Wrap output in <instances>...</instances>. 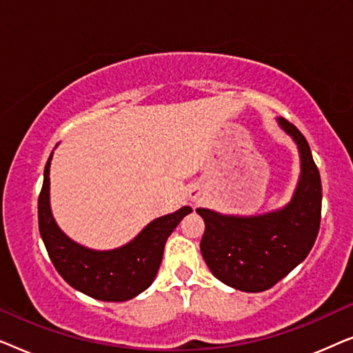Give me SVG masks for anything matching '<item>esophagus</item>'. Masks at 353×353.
Segmentation results:
<instances>
[{
    "label": "esophagus",
    "instance_id": "34e87169",
    "mask_svg": "<svg viewBox=\"0 0 353 353\" xmlns=\"http://www.w3.org/2000/svg\"><path fill=\"white\" fill-rule=\"evenodd\" d=\"M191 199H199V194H197V192H192V194H191Z\"/></svg>",
    "mask_w": 353,
    "mask_h": 353
}]
</instances>
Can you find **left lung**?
Wrapping results in <instances>:
<instances>
[{
    "instance_id": "8db88e82",
    "label": "left lung",
    "mask_w": 353,
    "mask_h": 353,
    "mask_svg": "<svg viewBox=\"0 0 353 353\" xmlns=\"http://www.w3.org/2000/svg\"><path fill=\"white\" fill-rule=\"evenodd\" d=\"M279 127L292 137L301 154V178L292 201L263 215H221L209 209L204 219L201 252L221 283L244 292H262L291 273L310 252L320 230L321 178L310 146L286 119Z\"/></svg>"
}]
</instances>
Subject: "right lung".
Instances as JSON below:
<instances>
[{"label": "right lung", "mask_w": 353, "mask_h": 353, "mask_svg": "<svg viewBox=\"0 0 353 353\" xmlns=\"http://www.w3.org/2000/svg\"><path fill=\"white\" fill-rule=\"evenodd\" d=\"M45 165L38 196V226L57 273L77 291L104 302H123L151 286L161 267L165 241L191 207L151 221L132 243L114 250H93L77 244L62 233L50 207V165Z\"/></svg>", "instance_id": "obj_1"}]
</instances>
